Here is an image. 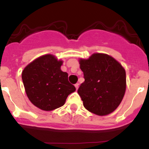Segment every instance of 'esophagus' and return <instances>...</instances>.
<instances>
[{"label": "esophagus", "mask_w": 149, "mask_h": 149, "mask_svg": "<svg viewBox=\"0 0 149 149\" xmlns=\"http://www.w3.org/2000/svg\"><path fill=\"white\" fill-rule=\"evenodd\" d=\"M74 86H75L76 89H78V87H79V84H77H77H76L75 85H74Z\"/></svg>", "instance_id": "34e87169"}]
</instances>
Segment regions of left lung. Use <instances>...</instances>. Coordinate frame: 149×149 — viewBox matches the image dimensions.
<instances>
[{"mask_svg": "<svg viewBox=\"0 0 149 149\" xmlns=\"http://www.w3.org/2000/svg\"><path fill=\"white\" fill-rule=\"evenodd\" d=\"M85 81L79 87L84 107L98 116L111 113L120 104L126 89L125 68L113 57L93 54L79 60Z\"/></svg>", "mask_w": 149, "mask_h": 149, "instance_id": "1", "label": "left lung"}]
</instances>
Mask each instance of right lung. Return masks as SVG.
<instances>
[{
    "instance_id": "right-lung-1",
    "label": "right lung",
    "mask_w": 149,
    "mask_h": 149,
    "mask_svg": "<svg viewBox=\"0 0 149 149\" xmlns=\"http://www.w3.org/2000/svg\"><path fill=\"white\" fill-rule=\"evenodd\" d=\"M63 61L51 54L36 59L22 74L26 94L38 108L51 111L64 105L69 94L76 90L68 81V73L60 69Z\"/></svg>"
}]
</instances>
